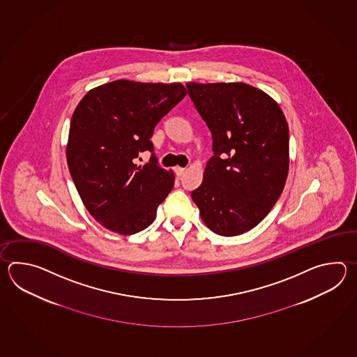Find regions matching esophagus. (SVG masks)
Masks as SVG:
<instances>
[{
	"instance_id": "esophagus-1",
	"label": "esophagus",
	"mask_w": 357,
	"mask_h": 357,
	"mask_svg": "<svg viewBox=\"0 0 357 357\" xmlns=\"http://www.w3.org/2000/svg\"><path fill=\"white\" fill-rule=\"evenodd\" d=\"M183 172H185V168L175 167L176 176H178V177H180V176L183 175Z\"/></svg>"
}]
</instances>
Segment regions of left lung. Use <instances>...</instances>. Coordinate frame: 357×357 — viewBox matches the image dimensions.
Listing matches in <instances>:
<instances>
[{"label": "left lung", "mask_w": 357, "mask_h": 357, "mask_svg": "<svg viewBox=\"0 0 357 357\" xmlns=\"http://www.w3.org/2000/svg\"><path fill=\"white\" fill-rule=\"evenodd\" d=\"M212 132L213 155L191 192L206 227L220 236L250 231L271 212L289 175V125L266 93L245 83H188Z\"/></svg>", "instance_id": "obj_1"}]
</instances>
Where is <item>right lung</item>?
<instances>
[{
  "label": "right lung",
  "mask_w": 357,
  "mask_h": 357,
  "mask_svg": "<svg viewBox=\"0 0 357 357\" xmlns=\"http://www.w3.org/2000/svg\"><path fill=\"white\" fill-rule=\"evenodd\" d=\"M180 83L116 80L88 91L71 117L68 171L85 208L103 227L134 235L151 226L158 205L174 188L172 171L134 163L153 152L151 137L160 119L186 96Z\"/></svg>",
  "instance_id": "add662e5"
}]
</instances>
